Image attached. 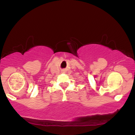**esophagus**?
Masks as SVG:
<instances>
[{
    "label": "esophagus",
    "instance_id": "obj_1",
    "mask_svg": "<svg viewBox=\"0 0 135 135\" xmlns=\"http://www.w3.org/2000/svg\"><path fill=\"white\" fill-rule=\"evenodd\" d=\"M62 73H65V71H62Z\"/></svg>",
    "mask_w": 135,
    "mask_h": 135
}]
</instances>
